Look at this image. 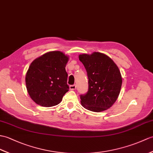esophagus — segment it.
<instances>
[{
  "mask_svg": "<svg viewBox=\"0 0 153 153\" xmlns=\"http://www.w3.org/2000/svg\"><path fill=\"white\" fill-rule=\"evenodd\" d=\"M70 90H76V85H70Z\"/></svg>",
  "mask_w": 153,
  "mask_h": 153,
  "instance_id": "obj_1",
  "label": "esophagus"
}]
</instances>
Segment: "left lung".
Instances as JSON below:
<instances>
[{"instance_id":"1","label":"left lung","mask_w":153,"mask_h":153,"mask_svg":"<svg viewBox=\"0 0 153 153\" xmlns=\"http://www.w3.org/2000/svg\"><path fill=\"white\" fill-rule=\"evenodd\" d=\"M79 59L87 70L88 90L81 95L83 108L94 112H101L111 108L120 94L122 76L114 61L99 52L81 54Z\"/></svg>"}]
</instances>
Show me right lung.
Here are the masks:
<instances>
[{
  "instance_id": "add662e5",
  "label": "right lung",
  "mask_w": 153,
  "mask_h": 153,
  "mask_svg": "<svg viewBox=\"0 0 153 153\" xmlns=\"http://www.w3.org/2000/svg\"><path fill=\"white\" fill-rule=\"evenodd\" d=\"M68 60L64 53L54 51L32 62L26 74L25 83L28 94L36 104L52 107L62 101L69 89L65 69Z\"/></svg>"
}]
</instances>
